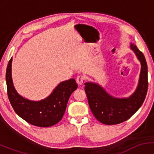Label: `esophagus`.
<instances>
[{"instance_id":"1","label":"esophagus","mask_w":154,"mask_h":154,"mask_svg":"<svg viewBox=\"0 0 154 154\" xmlns=\"http://www.w3.org/2000/svg\"><path fill=\"white\" fill-rule=\"evenodd\" d=\"M84 80H85V77L83 75H78L77 77V79H76V81H77V84L78 85H82Z\"/></svg>"}]
</instances>
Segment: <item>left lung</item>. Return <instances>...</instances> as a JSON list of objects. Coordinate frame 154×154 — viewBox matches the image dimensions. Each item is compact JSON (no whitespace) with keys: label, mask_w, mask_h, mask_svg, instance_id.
Here are the masks:
<instances>
[{"label":"left lung","mask_w":154,"mask_h":154,"mask_svg":"<svg viewBox=\"0 0 154 154\" xmlns=\"http://www.w3.org/2000/svg\"><path fill=\"white\" fill-rule=\"evenodd\" d=\"M130 48L140 62L141 70L137 89L129 98H114L96 83L85 84L92 113L98 121L105 125H117L130 119L142 106L147 94L148 66L146 59L135 45L131 43Z\"/></svg>","instance_id":"obj_1"}]
</instances>
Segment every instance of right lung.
<instances>
[{"instance_id": "1", "label": "right lung", "mask_w": 154, "mask_h": 154, "mask_svg": "<svg viewBox=\"0 0 154 154\" xmlns=\"http://www.w3.org/2000/svg\"><path fill=\"white\" fill-rule=\"evenodd\" d=\"M11 63L12 58L7 66L6 80L8 99L15 112L28 123L42 128L53 126L60 122L70 95L77 88L75 79L61 82L46 98L33 101L23 98L15 90L11 77Z\"/></svg>"}]
</instances>
